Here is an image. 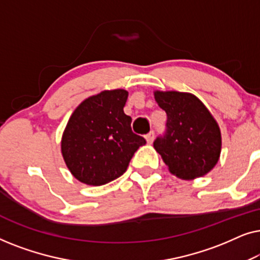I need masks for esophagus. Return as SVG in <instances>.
<instances>
[{"instance_id":"obj_1","label":"esophagus","mask_w":260,"mask_h":260,"mask_svg":"<svg viewBox=\"0 0 260 260\" xmlns=\"http://www.w3.org/2000/svg\"><path fill=\"white\" fill-rule=\"evenodd\" d=\"M154 137H155L154 131H150V133L145 135V140H147L148 143H152V141H154Z\"/></svg>"}]
</instances>
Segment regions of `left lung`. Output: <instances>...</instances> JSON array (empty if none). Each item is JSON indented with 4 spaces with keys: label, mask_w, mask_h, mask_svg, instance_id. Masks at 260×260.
<instances>
[{
    "label": "left lung",
    "mask_w": 260,
    "mask_h": 260,
    "mask_svg": "<svg viewBox=\"0 0 260 260\" xmlns=\"http://www.w3.org/2000/svg\"><path fill=\"white\" fill-rule=\"evenodd\" d=\"M155 99L167 113V123L154 147L170 172L183 180L211 172L221 151V135L211 112L184 92L156 91Z\"/></svg>",
    "instance_id": "1"
}]
</instances>
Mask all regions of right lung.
Instances as JSON below:
<instances>
[{
    "instance_id": "1",
    "label": "right lung",
    "mask_w": 260,
    "mask_h": 260,
    "mask_svg": "<svg viewBox=\"0 0 260 260\" xmlns=\"http://www.w3.org/2000/svg\"><path fill=\"white\" fill-rule=\"evenodd\" d=\"M125 90L103 91L85 99L69 119L61 152L80 182L102 186L122 176L133 156L147 141L131 129L124 113Z\"/></svg>"
}]
</instances>
